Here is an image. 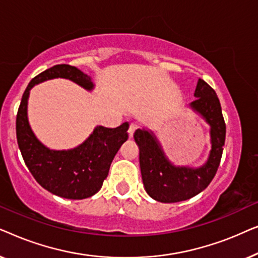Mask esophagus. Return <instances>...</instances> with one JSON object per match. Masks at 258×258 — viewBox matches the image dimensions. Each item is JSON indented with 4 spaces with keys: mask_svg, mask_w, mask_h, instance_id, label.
Here are the masks:
<instances>
[{
    "mask_svg": "<svg viewBox=\"0 0 258 258\" xmlns=\"http://www.w3.org/2000/svg\"><path fill=\"white\" fill-rule=\"evenodd\" d=\"M135 130H136V125H135V124H130V125H129V129H128L129 139H133L134 133H135Z\"/></svg>",
    "mask_w": 258,
    "mask_h": 258,
    "instance_id": "obj_1",
    "label": "esophagus"
}]
</instances>
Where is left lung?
<instances>
[{"instance_id": "1", "label": "left lung", "mask_w": 258, "mask_h": 258, "mask_svg": "<svg viewBox=\"0 0 258 258\" xmlns=\"http://www.w3.org/2000/svg\"><path fill=\"white\" fill-rule=\"evenodd\" d=\"M196 100L189 104L210 125L211 149L208 160L199 168L172 164L151 130L137 129L134 139L140 149V167L148 195L162 203H175L191 199L213 181L220 165L225 141V123L216 93L199 79Z\"/></svg>"}]
</instances>
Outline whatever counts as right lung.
I'll use <instances>...</instances> for the list:
<instances>
[{
  "label": "right lung",
  "instance_id": "1",
  "mask_svg": "<svg viewBox=\"0 0 258 258\" xmlns=\"http://www.w3.org/2000/svg\"><path fill=\"white\" fill-rule=\"evenodd\" d=\"M54 79L70 80L88 91L95 87L90 76L69 64L54 66L34 77L17 111V143L24 163L41 186L63 199H88L102 188L115 155L128 140L129 124L125 122L112 129L97 125L83 143L73 149H49L31 130L28 121V98L34 86Z\"/></svg>",
  "mask_w": 258,
  "mask_h": 258
}]
</instances>
